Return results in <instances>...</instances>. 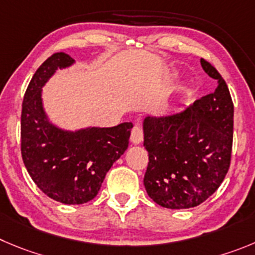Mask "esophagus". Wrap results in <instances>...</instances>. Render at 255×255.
<instances>
[{
    "label": "esophagus",
    "mask_w": 255,
    "mask_h": 255,
    "mask_svg": "<svg viewBox=\"0 0 255 255\" xmlns=\"http://www.w3.org/2000/svg\"><path fill=\"white\" fill-rule=\"evenodd\" d=\"M130 141L133 144H139L143 141V130L139 126H134L130 133Z\"/></svg>",
    "instance_id": "34e87169"
}]
</instances>
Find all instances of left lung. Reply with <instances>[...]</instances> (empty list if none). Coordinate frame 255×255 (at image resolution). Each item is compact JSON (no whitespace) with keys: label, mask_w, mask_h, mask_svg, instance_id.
<instances>
[{"label":"left lung","mask_w":255,"mask_h":255,"mask_svg":"<svg viewBox=\"0 0 255 255\" xmlns=\"http://www.w3.org/2000/svg\"><path fill=\"white\" fill-rule=\"evenodd\" d=\"M218 80L215 92L178 113L143 121L148 166L143 184L154 203L167 209L195 208L224 181L230 166L234 104L219 71L200 60Z\"/></svg>","instance_id":"8db88e82"}]
</instances>
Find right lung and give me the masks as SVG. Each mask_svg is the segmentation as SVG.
Here are the masks:
<instances>
[{"label": "right lung", "instance_id": "1", "mask_svg": "<svg viewBox=\"0 0 255 255\" xmlns=\"http://www.w3.org/2000/svg\"><path fill=\"white\" fill-rule=\"evenodd\" d=\"M74 59L56 52L40 65L22 102L21 154L32 181L50 199L79 205L94 199L109 168L127 149L130 122L116 127L65 130L52 125L44 111L41 89L58 69Z\"/></svg>", "mask_w": 255, "mask_h": 255}]
</instances>
